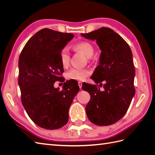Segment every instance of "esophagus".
Here are the masks:
<instances>
[{"mask_svg":"<svg viewBox=\"0 0 155 155\" xmlns=\"http://www.w3.org/2000/svg\"><path fill=\"white\" fill-rule=\"evenodd\" d=\"M78 85H79V88H81V87H82V82L79 81V82H78Z\"/></svg>","mask_w":155,"mask_h":155,"instance_id":"34e87169","label":"esophagus"}]
</instances>
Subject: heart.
Listing matches in <instances>:
<instances>
[{
    "label": "heart",
    "mask_w": 155,
    "mask_h": 155,
    "mask_svg": "<svg viewBox=\"0 0 155 155\" xmlns=\"http://www.w3.org/2000/svg\"><path fill=\"white\" fill-rule=\"evenodd\" d=\"M74 48L81 52L88 59H91L93 57L94 54L93 46L87 42H81L75 45ZM60 62L63 67H67L70 63V51L67 47L63 48L60 51L59 54ZM91 72L87 69H79L72 68L67 72V78L69 79L78 81H83L88 77Z\"/></svg>",
    "instance_id": "b5f03b06"
}]
</instances>
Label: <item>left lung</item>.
Wrapping results in <instances>:
<instances>
[{
  "label": "left lung",
  "mask_w": 155,
  "mask_h": 155,
  "mask_svg": "<svg viewBox=\"0 0 155 155\" xmlns=\"http://www.w3.org/2000/svg\"><path fill=\"white\" fill-rule=\"evenodd\" d=\"M81 35L96 41L101 51L92 79L100 83V86L105 82L103 91L95 85L85 83L82 86L83 90L91 95L85 107L87 116L94 124L110 125L125 114L135 94L132 51L122 37L109 28L103 27Z\"/></svg>",
  "instance_id": "left-lung-1"
}]
</instances>
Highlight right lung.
I'll use <instances>...</instances> for the list:
<instances>
[{
    "instance_id": "right-lung-1",
    "label": "right lung",
    "mask_w": 155,
    "mask_h": 155,
    "mask_svg": "<svg viewBox=\"0 0 155 155\" xmlns=\"http://www.w3.org/2000/svg\"><path fill=\"white\" fill-rule=\"evenodd\" d=\"M74 35L48 28L32 36L18 59V86L21 101L30 119L38 126L53 130L68 121V110L79 91L77 83L67 81L63 90L55 88L64 70L60 51Z\"/></svg>"
}]
</instances>
